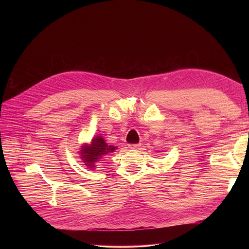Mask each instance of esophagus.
<instances>
[{
    "label": "esophagus",
    "mask_w": 249,
    "mask_h": 249,
    "mask_svg": "<svg viewBox=\"0 0 249 249\" xmlns=\"http://www.w3.org/2000/svg\"><path fill=\"white\" fill-rule=\"evenodd\" d=\"M141 147V144H131L129 145L130 149H139Z\"/></svg>",
    "instance_id": "34e87169"
}]
</instances>
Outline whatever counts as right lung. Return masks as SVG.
I'll return each instance as SVG.
<instances>
[{"label":"right lung","instance_id":"add662e5","mask_svg":"<svg viewBox=\"0 0 249 249\" xmlns=\"http://www.w3.org/2000/svg\"><path fill=\"white\" fill-rule=\"evenodd\" d=\"M116 148L113 146H108L105 143L102 137L97 136L92 139L90 145H86L83 147L81 155L86 162V165L93 167L94 161L98 160L101 157L107 155L110 152H114Z\"/></svg>","mask_w":249,"mask_h":249}]
</instances>
